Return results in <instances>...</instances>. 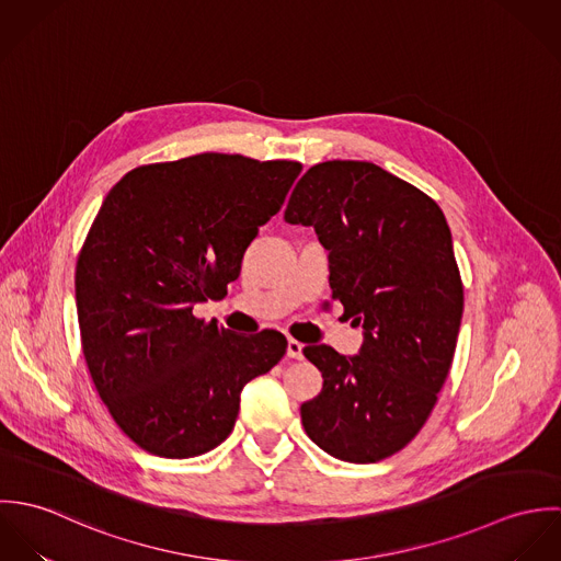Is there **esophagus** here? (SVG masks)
Returning <instances> with one entry per match:
<instances>
[{"label": "esophagus", "mask_w": 561, "mask_h": 561, "mask_svg": "<svg viewBox=\"0 0 561 561\" xmlns=\"http://www.w3.org/2000/svg\"><path fill=\"white\" fill-rule=\"evenodd\" d=\"M302 343L300 341H296V339H289L287 341V356L289 358H302Z\"/></svg>", "instance_id": "1"}]
</instances>
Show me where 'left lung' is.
<instances>
[{
  "mask_svg": "<svg viewBox=\"0 0 561 561\" xmlns=\"http://www.w3.org/2000/svg\"><path fill=\"white\" fill-rule=\"evenodd\" d=\"M285 222L316 229L332 298L363 325L354 356L302 350L323 378L302 425L332 458L385 460L427 421L456 352L465 294L445 214L371 161L334 160L298 181Z\"/></svg>",
  "mask_w": 561,
  "mask_h": 561,
  "instance_id": "8db88e82",
  "label": "left lung"
}]
</instances>
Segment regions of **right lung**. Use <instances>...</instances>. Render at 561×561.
<instances>
[{
    "mask_svg": "<svg viewBox=\"0 0 561 561\" xmlns=\"http://www.w3.org/2000/svg\"><path fill=\"white\" fill-rule=\"evenodd\" d=\"M300 170L201 153L134 168L105 196L76 272L81 345L99 398L145 451L218 447L243 387L283 358L280 332L241 336L192 311L227 294Z\"/></svg>",
    "mask_w": 561,
    "mask_h": 561,
    "instance_id": "obj_1",
    "label": "right lung"
}]
</instances>
